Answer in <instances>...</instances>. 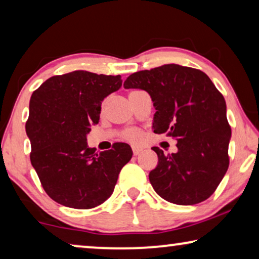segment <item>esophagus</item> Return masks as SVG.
<instances>
[{
  "label": "esophagus",
  "mask_w": 259,
  "mask_h": 259,
  "mask_svg": "<svg viewBox=\"0 0 259 259\" xmlns=\"http://www.w3.org/2000/svg\"><path fill=\"white\" fill-rule=\"evenodd\" d=\"M132 151H133V154L134 155H138V154H140L141 152H143V148L138 147V146H133L132 147Z\"/></svg>",
  "instance_id": "obj_1"
}]
</instances>
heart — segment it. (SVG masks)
I'll list each match as a JSON object with an SVG mask.
<instances>
[{
	"instance_id": "obj_1",
	"label": "heart",
	"mask_w": 259,
	"mask_h": 259,
	"mask_svg": "<svg viewBox=\"0 0 259 259\" xmlns=\"http://www.w3.org/2000/svg\"><path fill=\"white\" fill-rule=\"evenodd\" d=\"M106 104H107V100H105L104 102H102V106H101L102 109H105ZM122 137H123V139L130 141V143L137 144L141 140V138H143V134H141V131L138 130V128H128V130L123 131Z\"/></svg>"
}]
</instances>
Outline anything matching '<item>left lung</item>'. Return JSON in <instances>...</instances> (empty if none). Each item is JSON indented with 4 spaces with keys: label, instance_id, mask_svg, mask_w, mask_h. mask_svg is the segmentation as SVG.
I'll return each mask as SVG.
<instances>
[{
    "label": "left lung",
    "instance_id": "obj_1",
    "mask_svg": "<svg viewBox=\"0 0 259 259\" xmlns=\"http://www.w3.org/2000/svg\"><path fill=\"white\" fill-rule=\"evenodd\" d=\"M123 87L146 91L157 111L154 133L177 140L176 153L152 148L158 165L148 178L155 192L177 205L206 200L229 167L231 127L221 92L204 72L175 63L131 74Z\"/></svg>",
    "mask_w": 259,
    "mask_h": 259
}]
</instances>
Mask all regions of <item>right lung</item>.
Masks as SVG:
<instances>
[{"instance_id": "1", "label": "right lung", "mask_w": 259, "mask_h": 259, "mask_svg": "<svg viewBox=\"0 0 259 259\" xmlns=\"http://www.w3.org/2000/svg\"><path fill=\"white\" fill-rule=\"evenodd\" d=\"M121 84L120 75L74 70L49 77L31 94L26 122L30 161L56 203L87 210L114 191L132 148L115 143L112 150L98 153L88 147L87 134L99 122L102 100Z\"/></svg>"}]
</instances>
